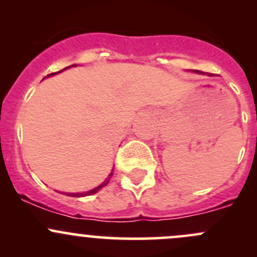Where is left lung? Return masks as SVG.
Here are the masks:
<instances>
[{"instance_id":"obj_1","label":"left lung","mask_w":257,"mask_h":257,"mask_svg":"<svg viewBox=\"0 0 257 257\" xmlns=\"http://www.w3.org/2000/svg\"><path fill=\"white\" fill-rule=\"evenodd\" d=\"M196 72V73H203V72H199V71H195Z\"/></svg>"}]
</instances>
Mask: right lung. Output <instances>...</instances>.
Segmentation results:
<instances>
[{"instance_id": "1", "label": "right lung", "mask_w": 257, "mask_h": 257, "mask_svg": "<svg viewBox=\"0 0 257 257\" xmlns=\"http://www.w3.org/2000/svg\"><path fill=\"white\" fill-rule=\"evenodd\" d=\"M73 66H76V64H73ZM69 67H72V66H69ZM69 67H67V68H69ZM64 69H66V68H64ZM64 69H62V71H64ZM62 71H59V72H62ZM59 72H56V73H51V74H48V76H53V74L59 73ZM112 175H113V170H112V173H110V174H109V177L107 178V180H104L102 184H100L99 186H97V188L92 189V190L85 191V193H68V194H66V195L76 196V198H80V196H87V195H92V194L98 193V190H100V189H102L103 186H105L108 183H109V180H110V178H112Z\"/></svg>"}]
</instances>
